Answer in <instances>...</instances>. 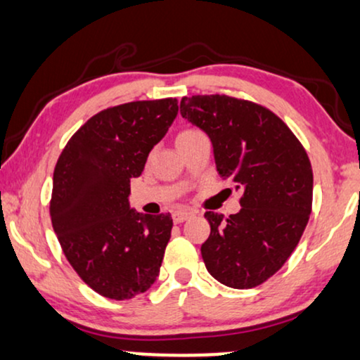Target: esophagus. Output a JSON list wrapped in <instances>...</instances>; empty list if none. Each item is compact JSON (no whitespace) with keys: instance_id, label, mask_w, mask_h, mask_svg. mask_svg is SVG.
Returning a JSON list of instances; mask_svg holds the SVG:
<instances>
[{"instance_id":"34e87169","label":"esophagus","mask_w":360,"mask_h":360,"mask_svg":"<svg viewBox=\"0 0 360 360\" xmlns=\"http://www.w3.org/2000/svg\"><path fill=\"white\" fill-rule=\"evenodd\" d=\"M191 212H186V210H179V212H174V214H172V218H174L175 223H184L188 220V218L191 217Z\"/></svg>"}]
</instances>
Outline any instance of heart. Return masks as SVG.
<instances>
[{"mask_svg": "<svg viewBox=\"0 0 360 360\" xmlns=\"http://www.w3.org/2000/svg\"><path fill=\"white\" fill-rule=\"evenodd\" d=\"M193 134H198V132H197V130H184V132L179 134V137H176V140L184 139V137H190V135H193Z\"/></svg>", "mask_w": 360, "mask_h": 360, "instance_id": "1", "label": "heart"}]
</instances>
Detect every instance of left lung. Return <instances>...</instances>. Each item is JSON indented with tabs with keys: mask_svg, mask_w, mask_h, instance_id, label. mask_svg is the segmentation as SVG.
I'll return each instance as SVG.
<instances>
[{
	"mask_svg": "<svg viewBox=\"0 0 360 360\" xmlns=\"http://www.w3.org/2000/svg\"><path fill=\"white\" fill-rule=\"evenodd\" d=\"M180 114L208 135L218 174L241 191L238 213H205L212 228L205 266L228 288L259 286L286 263L309 221V157L288 125L255 102L191 96Z\"/></svg>",
	"mask_w": 360,
	"mask_h": 360,
	"instance_id": "left-lung-1",
	"label": "left lung"
}]
</instances>
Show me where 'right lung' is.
Here are the masks:
<instances>
[{"mask_svg": "<svg viewBox=\"0 0 360 360\" xmlns=\"http://www.w3.org/2000/svg\"><path fill=\"white\" fill-rule=\"evenodd\" d=\"M176 114V99L110 107L72 135L56 163L54 233L74 271L109 300H132L160 273L174 221L130 208V179L142 175Z\"/></svg>", "mask_w": 360, "mask_h": 360, "instance_id": "right-lung-1", "label": "right lung"}]
</instances>
